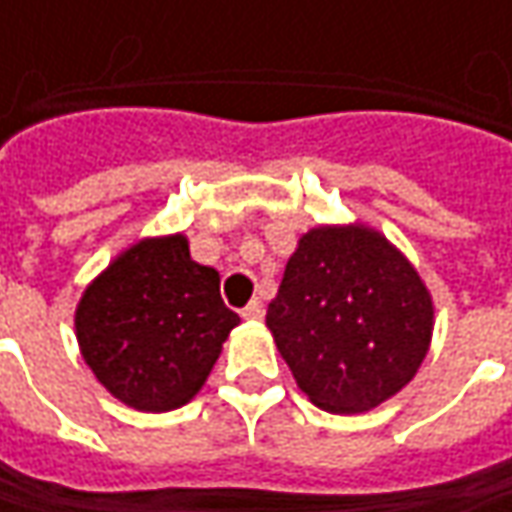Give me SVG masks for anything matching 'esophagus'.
I'll return each mask as SVG.
<instances>
[{"mask_svg": "<svg viewBox=\"0 0 512 512\" xmlns=\"http://www.w3.org/2000/svg\"><path fill=\"white\" fill-rule=\"evenodd\" d=\"M240 314H243L246 320H260V317H263V303H260V300H252Z\"/></svg>", "mask_w": 512, "mask_h": 512, "instance_id": "34e87169", "label": "esophagus"}]
</instances>
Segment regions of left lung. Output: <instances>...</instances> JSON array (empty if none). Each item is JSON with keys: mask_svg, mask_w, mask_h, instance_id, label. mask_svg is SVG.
<instances>
[{"mask_svg": "<svg viewBox=\"0 0 512 512\" xmlns=\"http://www.w3.org/2000/svg\"><path fill=\"white\" fill-rule=\"evenodd\" d=\"M266 326L317 408L362 414L414 379L431 345L433 303L379 232L320 226L289 257Z\"/></svg>", "mask_w": 512, "mask_h": 512, "instance_id": "1", "label": "left lung"}]
</instances>
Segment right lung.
<instances>
[{
    "label": "right lung",
    "instance_id": "1",
    "mask_svg": "<svg viewBox=\"0 0 512 512\" xmlns=\"http://www.w3.org/2000/svg\"><path fill=\"white\" fill-rule=\"evenodd\" d=\"M240 317L221 274L189 257L184 235L138 240L87 286L76 309L81 357L135 411H172L201 391Z\"/></svg>",
    "mask_w": 512,
    "mask_h": 512
}]
</instances>
